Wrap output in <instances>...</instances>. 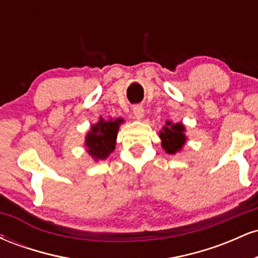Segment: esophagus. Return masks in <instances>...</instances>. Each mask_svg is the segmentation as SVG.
<instances>
[{
    "label": "esophagus",
    "instance_id": "34e87169",
    "mask_svg": "<svg viewBox=\"0 0 258 258\" xmlns=\"http://www.w3.org/2000/svg\"><path fill=\"white\" fill-rule=\"evenodd\" d=\"M133 115H135L136 119H138V120L143 119V116H144L143 106H142V105H135V106H133Z\"/></svg>",
    "mask_w": 258,
    "mask_h": 258
}]
</instances>
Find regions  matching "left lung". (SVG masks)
Segmentation results:
<instances>
[{
	"mask_svg": "<svg viewBox=\"0 0 258 258\" xmlns=\"http://www.w3.org/2000/svg\"><path fill=\"white\" fill-rule=\"evenodd\" d=\"M184 131L185 128L182 123H173L171 121L165 122V126L159 133L160 138H161V147L164 148L165 152L174 155L182 149L186 141Z\"/></svg>",
	"mask_w": 258,
	"mask_h": 258,
	"instance_id": "8db88e82",
	"label": "left lung"
}]
</instances>
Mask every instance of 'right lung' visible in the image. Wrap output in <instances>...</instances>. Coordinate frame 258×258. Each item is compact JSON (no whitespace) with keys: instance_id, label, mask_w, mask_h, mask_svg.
Segmentation results:
<instances>
[{"instance_id":"add662e5","label":"right lung","mask_w":258,"mask_h":258,"mask_svg":"<svg viewBox=\"0 0 258 258\" xmlns=\"http://www.w3.org/2000/svg\"><path fill=\"white\" fill-rule=\"evenodd\" d=\"M123 119L108 121L99 117V121L91 127V131L86 135L85 146L87 148V153L96 161L105 160L110 154L114 152L115 144H116L117 130Z\"/></svg>"}]
</instances>
